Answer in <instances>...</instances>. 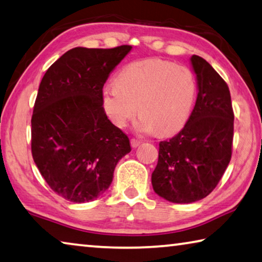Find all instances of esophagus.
Segmentation results:
<instances>
[{
  "label": "esophagus",
  "instance_id": "1",
  "mask_svg": "<svg viewBox=\"0 0 262 262\" xmlns=\"http://www.w3.org/2000/svg\"><path fill=\"white\" fill-rule=\"evenodd\" d=\"M140 144H141V141L139 139H135V138L131 139V146L132 147H135V148L138 147Z\"/></svg>",
  "mask_w": 262,
  "mask_h": 262
}]
</instances>
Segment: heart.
<instances>
[{
  "mask_svg": "<svg viewBox=\"0 0 262 262\" xmlns=\"http://www.w3.org/2000/svg\"><path fill=\"white\" fill-rule=\"evenodd\" d=\"M195 94L189 68L162 59H145L128 63L118 73L116 84L103 88L102 103L115 125L125 126L138 109L137 130L169 136L187 123Z\"/></svg>",
  "mask_w": 262,
  "mask_h": 262,
  "instance_id": "heart-1",
  "label": "heart"
}]
</instances>
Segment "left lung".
Returning <instances> with one entry per match:
<instances>
[{
	"label": "left lung",
	"mask_w": 262,
	"mask_h": 262,
	"mask_svg": "<svg viewBox=\"0 0 262 262\" xmlns=\"http://www.w3.org/2000/svg\"><path fill=\"white\" fill-rule=\"evenodd\" d=\"M190 60L199 87L194 110L177 136L160 141L152 173L154 191L173 203L207 197L232 156L234 114L228 84L207 60Z\"/></svg>",
	"instance_id": "obj_1"
}]
</instances>
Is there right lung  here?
<instances>
[{"label": "right lung", "instance_id": "1", "mask_svg": "<svg viewBox=\"0 0 262 262\" xmlns=\"http://www.w3.org/2000/svg\"><path fill=\"white\" fill-rule=\"evenodd\" d=\"M131 49L75 47L41 79L31 118L32 158L51 189L71 202L102 195L117 162L131 151L102 103L103 85Z\"/></svg>", "mask_w": 262, "mask_h": 262}]
</instances>
